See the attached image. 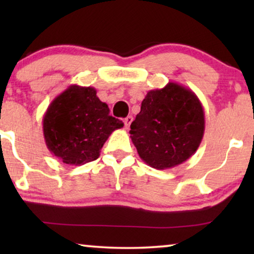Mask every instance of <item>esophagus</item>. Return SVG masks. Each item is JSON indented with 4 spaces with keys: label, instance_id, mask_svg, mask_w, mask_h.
I'll return each instance as SVG.
<instances>
[{
    "label": "esophagus",
    "instance_id": "esophagus-1",
    "mask_svg": "<svg viewBox=\"0 0 254 254\" xmlns=\"http://www.w3.org/2000/svg\"><path fill=\"white\" fill-rule=\"evenodd\" d=\"M131 121H133V117L131 116H128L127 118H125L124 119V124H125V127H126V129H129Z\"/></svg>",
    "mask_w": 254,
    "mask_h": 254
}]
</instances>
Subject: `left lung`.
Instances as JSON below:
<instances>
[{
  "label": "left lung",
  "mask_w": 254,
  "mask_h": 254,
  "mask_svg": "<svg viewBox=\"0 0 254 254\" xmlns=\"http://www.w3.org/2000/svg\"><path fill=\"white\" fill-rule=\"evenodd\" d=\"M129 133L138 156L149 166L175 168L192 157L202 141V104L190 89L169 82L147 93Z\"/></svg>",
  "instance_id": "left-lung-1"
}]
</instances>
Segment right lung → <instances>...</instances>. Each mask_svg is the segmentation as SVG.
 I'll use <instances>...</instances> for the list:
<instances>
[{
	"instance_id": "obj_1",
	"label": "right lung",
	"mask_w": 254,
	"mask_h": 254,
	"mask_svg": "<svg viewBox=\"0 0 254 254\" xmlns=\"http://www.w3.org/2000/svg\"><path fill=\"white\" fill-rule=\"evenodd\" d=\"M124 123L110 116L92 86L72 84L47 107L43 118L46 145L65 164L83 165L99 157L100 149Z\"/></svg>"
}]
</instances>
